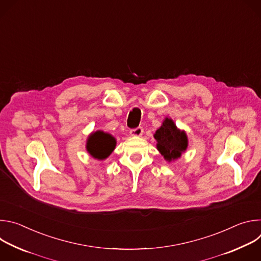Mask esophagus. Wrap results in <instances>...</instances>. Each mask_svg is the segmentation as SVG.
I'll return each instance as SVG.
<instances>
[{
  "label": "esophagus",
  "mask_w": 261,
  "mask_h": 261,
  "mask_svg": "<svg viewBox=\"0 0 261 261\" xmlns=\"http://www.w3.org/2000/svg\"><path fill=\"white\" fill-rule=\"evenodd\" d=\"M143 133V129L141 127H137L135 129H132L130 130V135L131 136H134V137H140Z\"/></svg>",
  "instance_id": "1"
}]
</instances>
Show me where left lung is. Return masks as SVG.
<instances>
[{
    "instance_id": "obj_1",
    "label": "left lung",
    "mask_w": 261,
    "mask_h": 261,
    "mask_svg": "<svg viewBox=\"0 0 261 261\" xmlns=\"http://www.w3.org/2000/svg\"><path fill=\"white\" fill-rule=\"evenodd\" d=\"M154 138L157 141V150L167 162L180 158L189 144L187 133L178 129L170 118L164 119L161 127L156 130Z\"/></svg>"
}]
</instances>
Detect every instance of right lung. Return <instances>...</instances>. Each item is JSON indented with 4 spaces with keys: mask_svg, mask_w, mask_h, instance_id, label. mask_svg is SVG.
Wrapping results in <instances>:
<instances>
[{
    "mask_svg": "<svg viewBox=\"0 0 261 261\" xmlns=\"http://www.w3.org/2000/svg\"><path fill=\"white\" fill-rule=\"evenodd\" d=\"M117 139L113 135L102 130H97L88 136L86 148L94 159L105 160L115 151Z\"/></svg>",
    "mask_w": 261,
    "mask_h": 261,
    "instance_id": "right-lung-1",
    "label": "right lung"
}]
</instances>
